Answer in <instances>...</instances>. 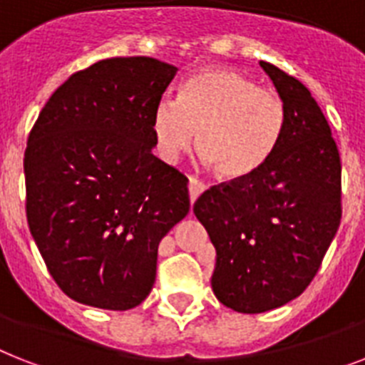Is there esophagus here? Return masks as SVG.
<instances>
[{
  "instance_id": "obj_1",
  "label": "esophagus",
  "mask_w": 365,
  "mask_h": 365,
  "mask_svg": "<svg viewBox=\"0 0 365 365\" xmlns=\"http://www.w3.org/2000/svg\"><path fill=\"white\" fill-rule=\"evenodd\" d=\"M204 191H206V183L200 178L189 176V198H191V202H195Z\"/></svg>"
}]
</instances>
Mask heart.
I'll use <instances>...</instances> for the list:
<instances>
[{
  "label": "heart",
  "instance_id": "b5f03b06",
  "mask_svg": "<svg viewBox=\"0 0 365 365\" xmlns=\"http://www.w3.org/2000/svg\"><path fill=\"white\" fill-rule=\"evenodd\" d=\"M287 108L274 90L227 67H202L163 99L152 129L163 159L176 161L195 142L215 176L238 180L268 161L285 129Z\"/></svg>",
  "mask_w": 365,
  "mask_h": 365
}]
</instances>
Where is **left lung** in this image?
Returning a JSON list of instances; mask_svg holds the SVG:
<instances>
[{"label": "left lung", "instance_id": "obj_1", "mask_svg": "<svg viewBox=\"0 0 365 365\" xmlns=\"http://www.w3.org/2000/svg\"><path fill=\"white\" fill-rule=\"evenodd\" d=\"M260 67L285 101L279 142L262 167L213 185L192 206L217 253L213 294L240 313L300 296L341 223V159L321 106L300 80Z\"/></svg>", "mask_w": 365, "mask_h": 365}]
</instances>
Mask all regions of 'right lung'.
Returning <instances> with one entry per match:
<instances>
[{
  "label": "right lung",
  "instance_id": "1",
  "mask_svg": "<svg viewBox=\"0 0 365 365\" xmlns=\"http://www.w3.org/2000/svg\"><path fill=\"white\" fill-rule=\"evenodd\" d=\"M178 67L110 58L52 93L24 153L26 215L44 264L75 302L146 300L157 247L189 212L187 178L152 153V120Z\"/></svg>",
  "mask_w": 365,
  "mask_h": 365
}]
</instances>
